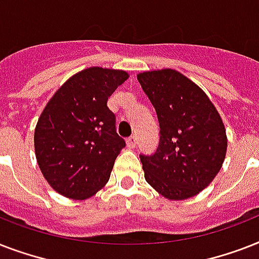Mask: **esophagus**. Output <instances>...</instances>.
I'll use <instances>...</instances> for the list:
<instances>
[{"instance_id":"1","label":"esophagus","mask_w":259,"mask_h":259,"mask_svg":"<svg viewBox=\"0 0 259 259\" xmlns=\"http://www.w3.org/2000/svg\"><path fill=\"white\" fill-rule=\"evenodd\" d=\"M137 144H138V140L136 136H132V137L126 140V145H127L129 149H134V148L137 146Z\"/></svg>"}]
</instances>
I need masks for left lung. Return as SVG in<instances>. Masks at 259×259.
<instances>
[{
    "instance_id": "1",
    "label": "left lung",
    "mask_w": 259,
    "mask_h": 259,
    "mask_svg": "<svg viewBox=\"0 0 259 259\" xmlns=\"http://www.w3.org/2000/svg\"><path fill=\"white\" fill-rule=\"evenodd\" d=\"M137 79L160 123L156 153L140 156L145 180L168 200L195 196L208 187L226 158L221 114L207 94L179 71H145Z\"/></svg>"
}]
</instances>
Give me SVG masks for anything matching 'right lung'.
I'll list each match as a JSON object with an SVG mask.
<instances>
[{
	"instance_id": "add662e5",
	"label": "right lung",
	"mask_w": 259,
	"mask_h": 259,
	"mask_svg": "<svg viewBox=\"0 0 259 259\" xmlns=\"http://www.w3.org/2000/svg\"><path fill=\"white\" fill-rule=\"evenodd\" d=\"M129 74L90 67L54 94L34 129V153L48 184L63 196L84 200L109 181L125 146L107 99Z\"/></svg>"
}]
</instances>
